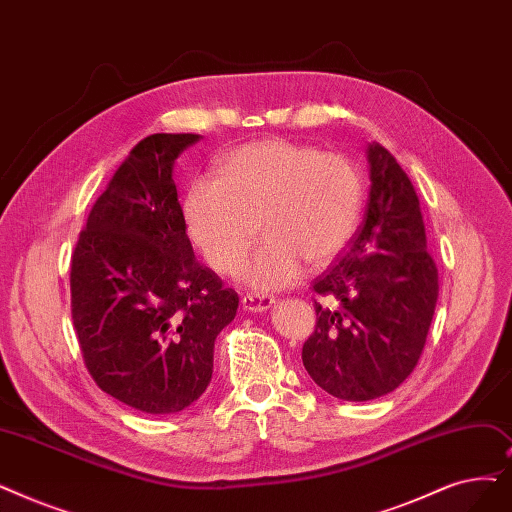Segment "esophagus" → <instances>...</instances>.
Here are the masks:
<instances>
[{"label":"esophagus","instance_id":"obj_1","mask_svg":"<svg viewBox=\"0 0 512 512\" xmlns=\"http://www.w3.org/2000/svg\"><path fill=\"white\" fill-rule=\"evenodd\" d=\"M242 307L247 311H255V314H261V311H268L276 299L272 295H259V293H247L240 299Z\"/></svg>","mask_w":512,"mask_h":512}]
</instances>
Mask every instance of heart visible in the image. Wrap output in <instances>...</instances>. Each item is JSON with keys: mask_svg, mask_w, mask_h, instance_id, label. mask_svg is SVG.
<instances>
[{"mask_svg": "<svg viewBox=\"0 0 512 512\" xmlns=\"http://www.w3.org/2000/svg\"><path fill=\"white\" fill-rule=\"evenodd\" d=\"M364 177L349 157L318 146L268 140L232 150L215 175H201L184 196L190 240L219 274L242 265L240 280L253 291H280L305 268L339 255L360 226Z\"/></svg>", "mask_w": 512, "mask_h": 512, "instance_id": "1", "label": "heart"}]
</instances>
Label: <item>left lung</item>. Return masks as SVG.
<instances>
[{"instance_id": "1", "label": "left lung", "mask_w": 512, "mask_h": 512, "mask_svg": "<svg viewBox=\"0 0 512 512\" xmlns=\"http://www.w3.org/2000/svg\"><path fill=\"white\" fill-rule=\"evenodd\" d=\"M370 194L347 251L314 282L316 330L301 360L326 393L368 402L414 370L437 303V268L406 171L381 144L366 146Z\"/></svg>"}]
</instances>
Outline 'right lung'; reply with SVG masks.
Returning a JSON list of instances; mask_svg holds the SVG:
<instances>
[{
  "instance_id": "right-lung-1",
  "label": "right lung",
  "mask_w": 512,
  "mask_h": 512,
  "mask_svg": "<svg viewBox=\"0 0 512 512\" xmlns=\"http://www.w3.org/2000/svg\"><path fill=\"white\" fill-rule=\"evenodd\" d=\"M201 140L154 133L96 201L71 261L73 324L96 385L129 408L175 414L205 393L238 295L194 259L173 165Z\"/></svg>"
}]
</instances>
